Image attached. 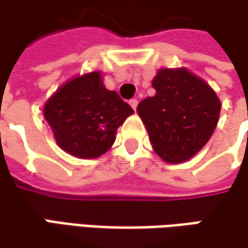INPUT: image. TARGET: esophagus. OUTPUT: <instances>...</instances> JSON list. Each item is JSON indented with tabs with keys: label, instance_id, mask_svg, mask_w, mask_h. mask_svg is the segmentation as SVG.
Instances as JSON below:
<instances>
[{
	"label": "esophagus",
	"instance_id": "obj_1",
	"mask_svg": "<svg viewBox=\"0 0 248 248\" xmlns=\"http://www.w3.org/2000/svg\"><path fill=\"white\" fill-rule=\"evenodd\" d=\"M129 103H130V106L136 110V108H138V99H130L129 101Z\"/></svg>",
	"mask_w": 248,
	"mask_h": 248
}]
</instances>
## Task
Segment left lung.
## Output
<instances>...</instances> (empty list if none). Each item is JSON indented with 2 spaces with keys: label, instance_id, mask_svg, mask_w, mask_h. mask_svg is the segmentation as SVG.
<instances>
[{
  "label": "left lung",
  "instance_id": "1",
  "mask_svg": "<svg viewBox=\"0 0 248 248\" xmlns=\"http://www.w3.org/2000/svg\"><path fill=\"white\" fill-rule=\"evenodd\" d=\"M155 96L139 103L155 152L168 163L194 156L213 135L220 115L214 91L187 69H160L152 82Z\"/></svg>",
  "mask_w": 248,
  "mask_h": 248
}]
</instances>
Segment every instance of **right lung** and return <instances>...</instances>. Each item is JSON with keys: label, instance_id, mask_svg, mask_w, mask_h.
<instances>
[{"label": "right lung", "instance_id": "1", "mask_svg": "<svg viewBox=\"0 0 248 248\" xmlns=\"http://www.w3.org/2000/svg\"><path fill=\"white\" fill-rule=\"evenodd\" d=\"M132 113L115 91L105 88L99 72L66 82L44 108L58 146L80 159H95L109 150L118 127Z\"/></svg>", "mask_w": 248, "mask_h": 248}]
</instances>
